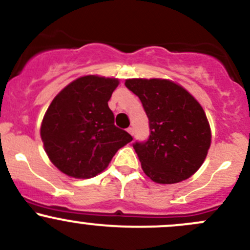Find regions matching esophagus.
Here are the masks:
<instances>
[{
    "label": "esophagus",
    "mask_w": 250,
    "mask_h": 250,
    "mask_svg": "<svg viewBox=\"0 0 250 250\" xmlns=\"http://www.w3.org/2000/svg\"><path fill=\"white\" fill-rule=\"evenodd\" d=\"M128 133H129V134L130 135H134V128H133V127H129V128H128Z\"/></svg>",
    "instance_id": "1"
}]
</instances>
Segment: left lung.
I'll return each mask as SVG.
<instances>
[{"label": "left lung", "mask_w": 250, "mask_h": 250, "mask_svg": "<svg viewBox=\"0 0 250 250\" xmlns=\"http://www.w3.org/2000/svg\"><path fill=\"white\" fill-rule=\"evenodd\" d=\"M125 84L139 97L148 117L150 137L133 144L144 173L158 184L190 178L206 160L211 139L200 103L169 80L133 78Z\"/></svg>", "instance_id": "8db88e82"}]
</instances>
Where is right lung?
I'll use <instances>...</instances> for the list:
<instances>
[{"instance_id":"right-lung-1","label":"right lung","mask_w":250,"mask_h":250,"mask_svg":"<svg viewBox=\"0 0 250 250\" xmlns=\"http://www.w3.org/2000/svg\"><path fill=\"white\" fill-rule=\"evenodd\" d=\"M117 78L88 75L67 84L50 103L41 138L50 162L64 174L89 179L102 173L132 135L115 125L107 102Z\"/></svg>"}]
</instances>
